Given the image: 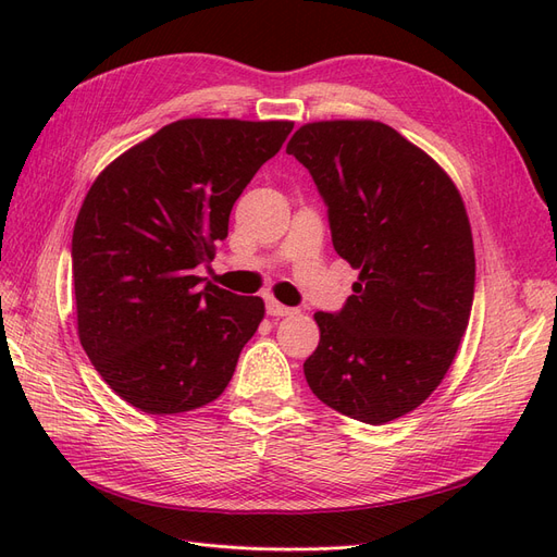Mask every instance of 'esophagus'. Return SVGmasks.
<instances>
[{
	"mask_svg": "<svg viewBox=\"0 0 557 557\" xmlns=\"http://www.w3.org/2000/svg\"><path fill=\"white\" fill-rule=\"evenodd\" d=\"M267 313L278 318V315H290V313H295V309L281 305V301H276L274 297H269V299H267Z\"/></svg>",
	"mask_w": 557,
	"mask_h": 557,
	"instance_id": "esophagus-1",
	"label": "esophagus"
}]
</instances>
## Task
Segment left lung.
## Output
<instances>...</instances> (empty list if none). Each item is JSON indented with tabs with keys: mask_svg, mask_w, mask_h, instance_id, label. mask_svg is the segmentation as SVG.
I'll list each match as a JSON object with an SVG mask.
<instances>
[{
	"mask_svg": "<svg viewBox=\"0 0 557 557\" xmlns=\"http://www.w3.org/2000/svg\"><path fill=\"white\" fill-rule=\"evenodd\" d=\"M285 153L325 199L334 250L360 269L339 313H313V395L360 423L420 407L458 352L474 301L462 197L425 150L379 121L301 125Z\"/></svg>",
	"mask_w": 557,
	"mask_h": 557,
	"instance_id": "left-lung-1",
	"label": "left lung"
}]
</instances>
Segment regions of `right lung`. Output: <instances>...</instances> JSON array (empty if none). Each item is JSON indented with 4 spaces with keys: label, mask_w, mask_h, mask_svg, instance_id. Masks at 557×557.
Instances as JSON below:
<instances>
[{
    "label": "right lung",
    "mask_w": 557,
    "mask_h": 557,
    "mask_svg": "<svg viewBox=\"0 0 557 557\" xmlns=\"http://www.w3.org/2000/svg\"><path fill=\"white\" fill-rule=\"evenodd\" d=\"M295 123L185 117L95 178L72 260L78 339L111 391L144 413L205 407L264 318L260 297L205 283L230 211Z\"/></svg>",
    "instance_id": "1"
}]
</instances>
